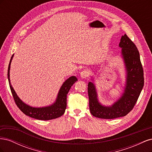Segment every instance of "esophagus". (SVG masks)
Returning <instances> with one entry per match:
<instances>
[{
    "label": "esophagus",
    "instance_id": "1",
    "mask_svg": "<svg viewBox=\"0 0 152 152\" xmlns=\"http://www.w3.org/2000/svg\"><path fill=\"white\" fill-rule=\"evenodd\" d=\"M89 74V72L86 70H84L80 72V77L82 78V79H84V78H86L88 77Z\"/></svg>",
    "mask_w": 152,
    "mask_h": 152
}]
</instances>
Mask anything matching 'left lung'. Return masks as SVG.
<instances>
[{
	"label": "left lung",
	"mask_w": 152,
	"mask_h": 152,
	"mask_svg": "<svg viewBox=\"0 0 152 152\" xmlns=\"http://www.w3.org/2000/svg\"><path fill=\"white\" fill-rule=\"evenodd\" d=\"M119 47L122 48L121 54L127 74L124 91L116 102L106 107L99 102L96 87L93 82H89L87 88L89 109L95 117L112 119L126 116L134 108L143 87V69L136 45L125 34L122 36Z\"/></svg>",
	"instance_id": "1"
}]
</instances>
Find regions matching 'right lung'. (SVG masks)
<instances>
[{
  "instance_id": "1",
  "label": "right lung",
  "mask_w": 152,
  "mask_h": 152,
  "mask_svg": "<svg viewBox=\"0 0 152 152\" xmlns=\"http://www.w3.org/2000/svg\"><path fill=\"white\" fill-rule=\"evenodd\" d=\"M13 56L14 54L12 56L10 64H9L7 77L14 100H15V103L18 106V107L19 108L21 111L23 113H25L26 115L41 121L51 120V119L56 118L63 115L64 113H65L66 108L67 94L68 93V91H70L73 84H74L76 81H77V77L75 76H72L70 77H69L67 80L65 81V82L63 84L60 89L59 91L56 101H55V102L53 104L48 106V107H45L42 108L31 107L30 106L26 104L24 102H22L20 99V98L17 96L15 91L14 90L13 87L11 84L10 78V70L11 63Z\"/></svg>"
}]
</instances>
